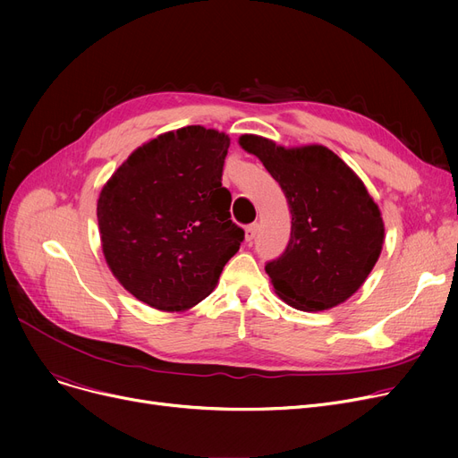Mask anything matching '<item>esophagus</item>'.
<instances>
[{
    "label": "esophagus",
    "mask_w": 458,
    "mask_h": 458,
    "mask_svg": "<svg viewBox=\"0 0 458 458\" xmlns=\"http://www.w3.org/2000/svg\"><path fill=\"white\" fill-rule=\"evenodd\" d=\"M256 233H258V225H256V223H254V225H249V226L245 228V239H247L249 243L256 237Z\"/></svg>",
    "instance_id": "34e87169"
}]
</instances>
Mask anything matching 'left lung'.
<instances>
[{
	"label": "left lung",
	"mask_w": 458,
	"mask_h": 458,
	"mask_svg": "<svg viewBox=\"0 0 458 458\" xmlns=\"http://www.w3.org/2000/svg\"><path fill=\"white\" fill-rule=\"evenodd\" d=\"M280 183L292 211V239L266 273L276 295L302 311H323L352 297L382 252V213L352 168L323 144L280 147L242 135Z\"/></svg>",
	"instance_id": "left-lung-1"
}]
</instances>
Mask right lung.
Returning a JSON list of instances; mask_svg holds the SVG:
<instances>
[{"label":"right lung","mask_w":458,"mask_h":458,"mask_svg":"<svg viewBox=\"0 0 458 458\" xmlns=\"http://www.w3.org/2000/svg\"><path fill=\"white\" fill-rule=\"evenodd\" d=\"M230 137L204 126L144 142L102 187L96 215L113 276L161 311H185L213 290L245 232L223 187Z\"/></svg>","instance_id":"add662e5"}]
</instances>
